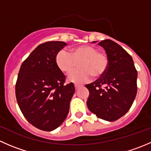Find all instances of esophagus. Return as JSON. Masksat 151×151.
<instances>
[{
    "instance_id": "34e87169",
    "label": "esophagus",
    "mask_w": 151,
    "mask_h": 151,
    "mask_svg": "<svg viewBox=\"0 0 151 151\" xmlns=\"http://www.w3.org/2000/svg\"><path fill=\"white\" fill-rule=\"evenodd\" d=\"M74 87H75V89L77 90V89H79L80 87H81V85H79V84H74Z\"/></svg>"
}]
</instances>
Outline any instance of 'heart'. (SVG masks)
<instances>
[{"mask_svg":"<svg viewBox=\"0 0 151 151\" xmlns=\"http://www.w3.org/2000/svg\"><path fill=\"white\" fill-rule=\"evenodd\" d=\"M55 61L59 69L64 73L71 72L80 62V69L72 71L68 76V81L77 83L89 81L92 75L96 77L103 75L109 65L106 55L90 45L75 47L71 52L66 50H60Z\"/></svg>","mask_w":151,"mask_h":151,"instance_id":"obj_1","label":"heart"}]
</instances>
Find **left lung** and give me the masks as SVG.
I'll return each mask as SVG.
<instances>
[{
  "label": "left lung",
  "mask_w": 151,
  "mask_h": 151,
  "mask_svg": "<svg viewBox=\"0 0 151 151\" xmlns=\"http://www.w3.org/2000/svg\"><path fill=\"white\" fill-rule=\"evenodd\" d=\"M99 45L104 49L109 65L100 78L85 85L90 93L87 106L98 118L115 121L129 110L134 101L137 71L132 56L116 42L106 39Z\"/></svg>",
  "instance_id": "1"
}]
</instances>
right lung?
<instances>
[{
  "mask_svg": "<svg viewBox=\"0 0 151 151\" xmlns=\"http://www.w3.org/2000/svg\"><path fill=\"white\" fill-rule=\"evenodd\" d=\"M67 44L47 42L36 47L22 63L15 86L17 101L29 123L41 130L57 129L66 119L75 91L56 64L58 52Z\"/></svg>",
  "mask_w": 151,
  "mask_h": 151,
  "instance_id": "obj_1",
  "label": "right lung"
}]
</instances>
